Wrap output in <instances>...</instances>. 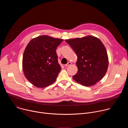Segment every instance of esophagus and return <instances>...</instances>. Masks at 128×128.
Masks as SVG:
<instances>
[{"instance_id":"1","label":"esophagus","mask_w":128,"mask_h":128,"mask_svg":"<svg viewBox=\"0 0 128 128\" xmlns=\"http://www.w3.org/2000/svg\"><path fill=\"white\" fill-rule=\"evenodd\" d=\"M71 64H72V63H71V62H68L67 64H65V67H68V66H69L71 65Z\"/></svg>"}]
</instances>
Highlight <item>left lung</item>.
Instances as JSON below:
<instances>
[{
    "instance_id": "left-lung-1",
    "label": "left lung",
    "mask_w": 128,
    "mask_h": 128,
    "mask_svg": "<svg viewBox=\"0 0 128 128\" xmlns=\"http://www.w3.org/2000/svg\"><path fill=\"white\" fill-rule=\"evenodd\" d=\"M78 56V72L73 76L77 82L92 86L105 76L108 66L106 48L101 40L93 36L65 40Z\"/></svg>"
}]
</instances>
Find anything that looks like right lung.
<instances>
[{
    "mask_svg": "<svg viewBox=\"0 0 128 128\" xmlns=\"http://www.w3.org/2000/svg\"><path fill=\"white\" fill-rule=\"evenodd\" d=\"M63 41L42 35L27 44L23 54V70L26 78L34 86L44 88L56 81L61 69L56 50Z\"/></svg>",
    "mask_w": 128,
    "mask_h": 128,
    "instance_id": "obj_1",
    "label": "right lung"
}]
</instances>
